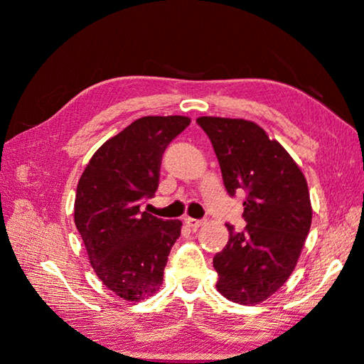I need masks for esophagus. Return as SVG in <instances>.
I'll return each mask as SVG.
<instances>
[{
  "label": "esophagus",
  "mask_w": 364,
  "mask_h": 364,
  "mask_svg": "<svg viewBox=\"0 0 364 364\" xmlns=\"http://www.w3.org/2000/svg\"><path fill=\"white\" fill-rule=\"evenodd\" d=\"M184 223H186L189 228H193V230H197V228L202 226V223H204V221H202V220H196V218H191V217H186V218H184Z\"/></svg>",
  "instance_id": "esophagus-1"
}]
</instances>
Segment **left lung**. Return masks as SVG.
I'll list each match as a JSON object with an SVG mask.
<instances>
[{"label":"left lung","mask_w":364,"mask_h":364,"mask_svg":"<svg viewBox=\"0 0 364 364\" xmlns=\"http://www.w3.org/2000/svg\"><path fill=\"white\" fill-rule=\"evenodd\" d=\"M210 138L228 194L244 191L245 230L234 231L213 257L217 289L228 300L257 305L284 284L311 226V202L299 165L254 122L223 117L196 120Z\"/></svg>","instance_id":"8db88e82"}]
</instances>
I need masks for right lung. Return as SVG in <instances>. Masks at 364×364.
<instances>
[{"label":"right lung","instance_id":"1","mask_svg":"<svg viewBox=\"0 0 364 364\" xmlns=\"http://www.w3.org/2000/svg\"><path fill=\"white\" fill-rule=\"evenodd\" d=\"M189 123L183 115L141 117L107 139L80 176L75 226L97 278L123 300H144L162 286L183 223L139 207L159 188L165 149Z\"/></svg>","mask_w":364,"mask_h":364}]
</instances>
